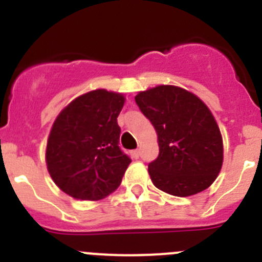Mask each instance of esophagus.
<instances>
[{
	"label": "esophagus",
	"mask_w": 262,
	"mask_h": 262,
	"mask_svg": "<svg viewBox=\"0 0 262 262\" xmlns=\"http://www.w3.org/2000/svg\"><path fill=\"white\" fill-rule=\"evenodd\" d=\"M131 155H133L134 159H138V157L140 156V151H139V149H135V151L131 152Z\"/></svg>",
	"instance_id": "obj_1"
}]
</instances>
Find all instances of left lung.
Here are the masks:
<instances>
[{
  "label": "left lung",
  "mask_w": 262,
  "mask_h": 262,
  "mask_svg": "<svg viewBox=\"0 0 262 262\" xmlns=\"http://www.w3.org/2000/svg\"><path fill=\"white\" fill-rule=\"evenodd\" d=\"M135 101L157 134L159 157L148 165L155 186L174 196L211 186L223 165V139L202 99L184 88L157 85Z\"/></svg>",
  "instance_id": "obj_1"
}]
</instances>
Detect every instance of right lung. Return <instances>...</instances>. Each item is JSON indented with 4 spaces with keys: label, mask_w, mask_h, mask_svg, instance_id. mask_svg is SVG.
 <instances>
[{
    "label": "right lung",
    "mask_w": 262,
    "mask_h": 262,
    "mask_svg": "<svg viewBox=\"0 0 262 262\" xmlns=\"http://www.w3.org/2000/svg\"><path fill=\"white\" fill-rule=\"evenodd\" d=\"M126 97L96 89L59 113L48 135L46 164L60 190L75 200L99 201L122 182L131 160L120 151L117 118Z\"/></svg>",
    "instance_id": "right-lung-1"
}]
</instances>
